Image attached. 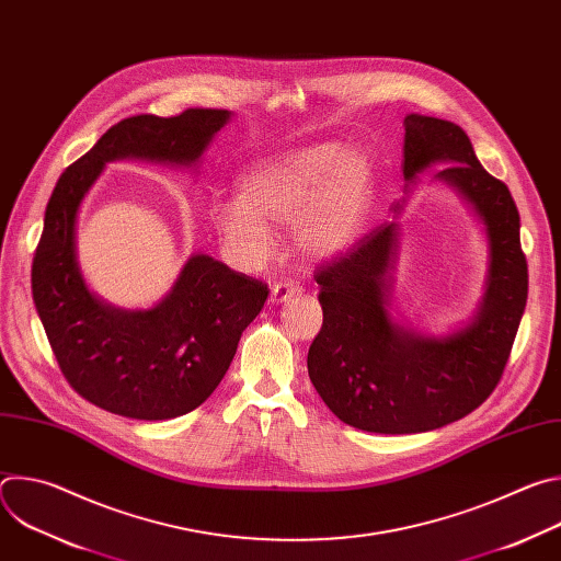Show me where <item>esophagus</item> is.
Returning a JSON list of instances; mask_svg holds the SVG:
<instances>
[{"label":"esophagus","mask_w":561,"mask_h":561,"mask_svg":"<svg viewBox=\"0 0 561 561\" xmlns=\"http://www.w3.org/2000/svg\"><path fill=\"white\" fill-rule=\"evenodd\" d=\"M295 295H299V286L290 279H282L271 288V304H284Z\"/></svg>","instance_id":"esophagus-1"}]
</instances>
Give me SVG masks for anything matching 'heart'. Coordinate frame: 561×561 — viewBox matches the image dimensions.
Masks as SVG:
<instances>
[{"label": "heart", "mask_w": 561, "mask_h": 561, "mask_svg": "<svg viewBox=\"0 0 561 561\" xmlns=\"http://www.w3.org/2000/svg\"><path fill=\"white\" fill-rule=\"evenodd\" d=\"M370 195V167L359 150L327 141L249 169L239 197L217 202L210 221L247 264L273 253V230H295L301 253L329 260L362 234Z\"/></svg>", "instance_id": "heart-1"}]
</instances>
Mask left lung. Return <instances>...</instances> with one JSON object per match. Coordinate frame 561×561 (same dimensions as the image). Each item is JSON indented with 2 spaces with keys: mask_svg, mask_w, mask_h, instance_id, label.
I'll use <instances>...</instances> for the list:
<instances>
[{
  "mask_svg": "<svg viewBox=\"0 0 561 561\" xmlns=\"http://www.w3.org/2000/svg\"><path fill=\"white\" fill-rule=\"evenodd\" d=\"M404 128V180L411 184L431 164H448L435 180L484 221L491 260L472 322L444 337L397 327L388 314L397 224L373 228L314 271L324 324L308 348V377L344 424L383 435L435 431L482 407L502 379L528 297L508 186L479 164L457 124L411 113Z\"/></svg>",
  "mask_w": 561,
  "mask_h": 561,
  "instance_id": "left-lung-1",
  "label": "left lung"
}]
</instances>
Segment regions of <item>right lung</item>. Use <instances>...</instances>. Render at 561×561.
Segmentation results:
<instances>
[{"instance_id": "add662e5", "label": "right lung", "mask_w": 561, "mask_h": 561, "mask_svg": "<svg viewBox=\"0 0 561 561\" xmlns=\"http://www.w3.org/2000/svg\"><path fill=\"white\" fill-rule=\"evenodd\" d=\"M228 119L221 108L122 119L61 173L48 199L31 273L35 308L66 381L108 413L157 422L204 404L264 308L268 286L208 255H193L157 306H108L79 273L77 210L108 162L137 157L193 167Z\"/></svg>"}]
</instances>
